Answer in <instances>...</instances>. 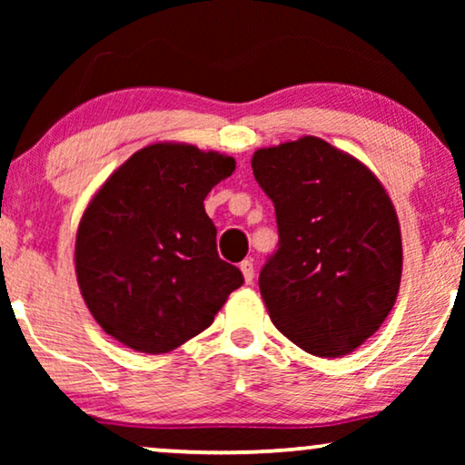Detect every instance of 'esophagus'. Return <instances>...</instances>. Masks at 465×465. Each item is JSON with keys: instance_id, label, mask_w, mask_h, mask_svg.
Masks as SVG:
<instances>
[{"instance_id": "34e87169", "label": "esophagus", "mask_w": 465, "mask_h": 465, "mask_svg": "<svg viewBox=\"0 0 465 465\" xmlns=\"http://www.w3.org/2000/svg\"><path fill=\"white\" fill-rule=\"evenodd\" d=\"M241 272H243L245 283L253 282V277H256V269H253L252 260H243V262H241Z\"/></svg>"}]
</instances>
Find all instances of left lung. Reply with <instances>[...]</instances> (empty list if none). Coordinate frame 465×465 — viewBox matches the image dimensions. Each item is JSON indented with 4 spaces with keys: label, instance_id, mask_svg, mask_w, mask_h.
Returning a JSON list of instances; mask_svg holds the SVG:
<instances>
[{
    "label": "left lung",
    "instance_id": "obj_1",
    "mask_svg": "<svg viewBox=\"0 0 465 465\" xmlns=\"http://www.w3.org/2000/svg\"><path fill=\"white\" fill-rule=\"evenodd\" d=\"M275 205L279 250L260 294L279 332L317 358H341L377 332L402 277L396 209L377 175L320 137L252 156Z\"/></svg>",
    "mask_w": 465,
    "mask_h": 465
}]
</instances>
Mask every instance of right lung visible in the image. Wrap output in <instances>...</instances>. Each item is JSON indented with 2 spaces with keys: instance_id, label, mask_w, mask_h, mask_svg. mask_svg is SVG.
<instances>
[{
  "instance_id": "1",
  "label": "right lung",
  "mask_w": 465,
  "mask_h": 465,
  "mask_svg": "<svg viewBox=\"0 0 465 465\" xmlns=\"http://www.w3.org/2000/svg\"><path fill=\"white\" fill-rule=\"evenodd\" d=\"M234 158L190 143L145 145L82 213L75 277L94 322L124 347L167 353L212 326L243 283L224 262L205 196Z\"/></svg>"
}]
</instances>
